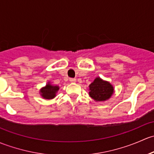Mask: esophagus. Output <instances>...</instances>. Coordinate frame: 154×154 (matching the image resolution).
Returning a JSON list of instances; mask_svg holds the SVG:
<instances>
[{"mask_svg":"<svg viewBox=\"0 0 154 154\" xmlns=\"http://www.w3.org/2000/svg\"><path fill=\"white\" fill-rule=\"evenodd\" d=\"M69 82H76V79H75V78H70V79H69Z\"/></svg>","mask_w":154,"mask_h":154,"instance_id":"34e87169","label":"esophagus"}]
</instances>
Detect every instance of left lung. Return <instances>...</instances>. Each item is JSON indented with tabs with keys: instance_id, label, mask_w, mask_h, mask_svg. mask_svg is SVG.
<instances>
[{
	"instance_id": "left-lung-1",
	"label": "left lung",
	"mask_w": 154,
	"mask_h": 154,
	"mask_svg": "<svg viewBox=\"0 0 154 154\" xmlns=\"http://www.w3.org/2000/svg\"><path fill=\"white\" fill-rule=\"evenodd\" d=\"M90 97L96 101H105L108 99L113 93V88L109 82H104L100 78H96L93 83L90 84Z\"/></svg>"
}]
</instances>
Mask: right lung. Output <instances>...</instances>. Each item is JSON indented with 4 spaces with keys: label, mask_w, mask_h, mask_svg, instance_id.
<instances>
[{
    "label": "right lung",
    "mask_w": 154,
    "mask_h": 154,
    "mask_svg": "<svg viewBox=\"0 0 154 154\" xmlns=\"http://www.w3.org/2000/svg\"><path fill=\"white\" fill-rule=\"evenodd\" d=\"M58 89H59V88L58 86H53L50 83H48L45 88H43L41 90L40 92L42 93L41 95H42L43 98L46 99H53L55 96V93L58 91Z\"/></svg>",
    "instance_id": "right-lung-1"
}]
</instances>
